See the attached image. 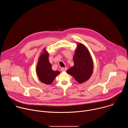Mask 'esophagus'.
I'll return each instance as SVG.
<instances>
[{
	"instance_id": "esophagus-1",
	"label": "esophagus",
	"mask_w": 128,
	"mask_h": 128,
	"mask_svg": "<svg viewBox=\"0 0 128 128\" xmlns=\"http://www.w3.org/2000/svg\"><path fill=\"white\" fill-rule=\"evenodd\" d=\"M67 67H65V68L62 67V68H61V70L62 71H65L67 70Z\"/></svg>"
}]
</instances>
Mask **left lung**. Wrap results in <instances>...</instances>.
Instances as JSON below:
<instances>
[{"instance_id": "1", "label": "left lung", "mask_w": 128, "mask_h": 128, "mask_svg": "<svg viewBox=\"0 0 128 128\" xmlns=\"http://www.w3.org/2000/svg\"><path fill=\"white\" fill-rule=\"evenodd\" d=\"M74 66L67 70V73L74 77L79 83L85 82L92 76L93 63L87 48L78 44L74 57Z\"/></svg>"}]
</instances>
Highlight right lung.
<instances>
[{
    "label": "right lung",
    "mask_w": 128,
    "mask_h": 128,
    "mask_svg": "<svg viewBox=\"0 0 128 128\" xmlns=\"http://www.w3.org/2000/svg\"><path fill=\"white\" fill-rule=\"evenodd\" d=\"M48 59V53L46 52L45 54H42L36 68V72L40 80L46 84H52L54 78L60 74L58 71L52 70V65Z\"/></svg>",
    "instance_id": "add662e5"
}]
</instances>
